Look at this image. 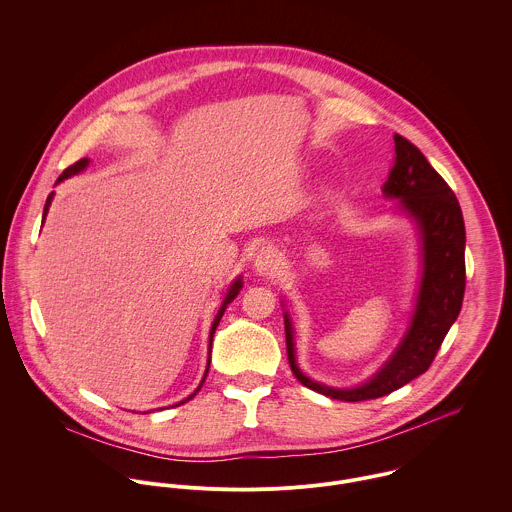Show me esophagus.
Wrapping results in <instances>:
<instances>
[{
    "label": "esophagus",
    "instance_id": "1",
    "mask_svg": "<svg viewBox=\"0 0 512 512\" xmlns=\"http://www.w3.org/2000/svg\"><path fill=\"white\" fill-rule=\"evenodd\" d=\"M280 264V254L272 244H262L254 256V270L258 274H272Z\"/></svg>",
    "mask_w": 512,
    "mask_h": 512
}]
</instances>
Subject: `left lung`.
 <instances>
[{
    "label": "left lung",
    "instance_id": "obj_1",
    "mask_svg": "<svg viewBox=\"0 0 512 512\" xmlns=\"http://www.w3.org/2000/svg\"><path fill=\"white\" fill-rule=\"evenodd\" d=\"M396 159L382 187L384 197L400 199V209L416 220L422 236V282L410 327L394 355L368 382L357 388H333L307 378L295 363L293 329L286 311L288 361L295 378L333 400L363 402L386 396L434 363L439 347L457 319L465 293V224L455 193L424 153L394 136Z\"/></svg>",
    "mask_w": 512,
    "mask_h": 512
}]
</instances>
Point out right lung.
<instances>
[{"label": "right lung", "mask_w": 512, "mask_h": 512, "mask_svg": "<svg viewBox=\"0 0 512 512\" xmlns=\"http://www.w3.org/2000/svg\"><path fill=\"white\" fill-rule=\"evenodd\" d=\"M88 161L90 159H86V157H82V159H78L76 163H73L71 167H67L63 173H61V177L57 179V183L59 181H63V179H69V177H73V175H76V173H80V171H84V167L88 165ZM51 199H53V193L47 197V203H45V211H43V220H45V215H47V211H49V205H51ZM242 290V280L238 278L232 286H230V290H228V293H226V297H224V301H222V305H220L219 313H217V317H215V321H213V327H211V337H209V347L213 345V335H215V331H217V327H219L220 323V317H222V313H224V309H226V305L238 295V292ZM209 353H211V349H209ZM209 365H211V357H209ZM209 365H207V370H205V378H207V372H209ZM205 378L201 380V384H199V388L203 386V382H205ZM197 388V390H199ZM197 390H195V394H197ZM195 394H191L187 400H191ZM187 400H183V402H179V404H185Z\"/></svg>", "instance_id": "obj_1"}]
</instances>
